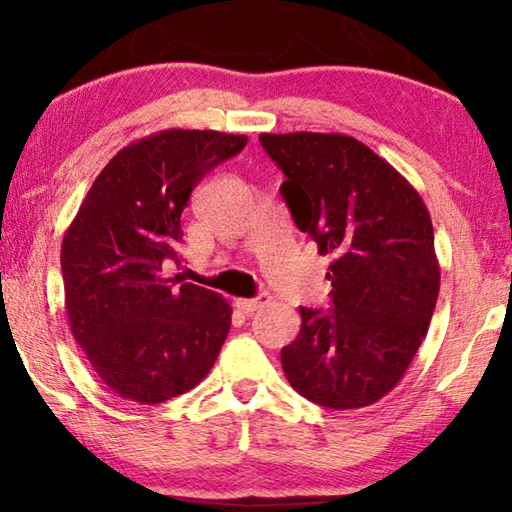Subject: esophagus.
I'll return each instance as SVG.
<instances>
[{"label": "esophagus", "instance_id": "34e87169", "mask_svg": "<svg viewBox=\"0 0 512 512\" xmlns=\"http://www.w3.org/2000/svg\"><path fill=\"white\" fill-rule=\"evenodd\" d=\"M268 302H271V296H268V293H259L257 298H237L235 307L239 311H244V314H253V311L262 309L264 305H268Z\"/></svg>", "mask_w": 512, "mask_h": 512}]
</instances>
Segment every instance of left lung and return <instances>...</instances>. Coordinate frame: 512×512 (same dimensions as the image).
Instances as JSON below:
<instances>
[{"instance_id": "left-lung-1", "label": "left lung", "mask_w": 512, "mask_h": 512, "mask_svg": "<svg viewBox=\"0 0 512 512\" xmlns=\"http://www.w3.org/2000/svg\"><path fill=\"white\" fill-rule=\"evenodd\" d=\"M284 171L282 198L320 255H332V311L300 307L282 348L289 384L334 411L379 402L427 336L440 291L427 205L393 164L341 133L259 135Z\"/></svg>"}]
</instances>
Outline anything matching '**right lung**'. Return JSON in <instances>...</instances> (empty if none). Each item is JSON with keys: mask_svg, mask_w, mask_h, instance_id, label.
Instances as JSON below:
<instances>
[{"mask_svg": "<svg viewBox=\"0 0 512 512\" xmlns=\"http://www.w3.org/2000/svg\"><path fill=\"white\" fill-rule=\"evenodd\" d=\"M246 135L169 131L121 149L94 178L63 237L69 329L112 393L160 404L198 386L230 332L228 300L176 284L180 214L216 164L237 155Z\"/></svg>", "mask_w": 512, "mask_h": 512, "instance_id": "1", "label": "right lung"}]
</instances>
